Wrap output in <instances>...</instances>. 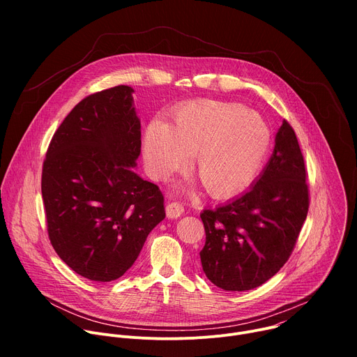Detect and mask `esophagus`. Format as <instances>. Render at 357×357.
Segmentation results:
<instances>
[{
    "label": "esophagus",
    "instance_id": "34e87169",
    "mask_svg": "<svg viewBox=\"0 0 357 357\" xmlns=\"http://www.w3.org/2000/svg\"><path fill=\"white\" fill-rule=\"evenodd\" d=\"M185 212L183 209V205L179 202H172V203H168L167 206V218L168 219H178L179 216H182Z\"/></svg>",
    "mask_w": 357,
    "mask_h": 357
}]
</instances>
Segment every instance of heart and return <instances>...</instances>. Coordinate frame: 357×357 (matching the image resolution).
<instances>
[{
    "label": "heart",
    "mask_w": 357,
    "mask_h": 357,
    "mask_svg": "<svg viewBox=\"0 0 357 357\" xmlns=\"http://www.w3.org/2000/svg\"><path fill=\"white\" fill-rule=\"evenodd\" d=\"M271 144L266 120L241 106L195 100L181 106L172 124L152 120L144 135V157L155 178L183 169L193 152L195 172L216 197L244 190L259 175Z\"/></svg>",
    "instance_id": "1"
}]
</instances>
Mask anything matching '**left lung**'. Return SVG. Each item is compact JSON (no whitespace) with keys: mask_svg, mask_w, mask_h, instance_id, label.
<instances>
[{"mask_svg":"<svg viewBox=\"0 0 357 357\" xmlns=\"http://www.w3.org/2000/svg\"><path fill=\"white\" fill-rule=\"evenodd\" d=\"M295 131L282 121L273 155L251 188L200 213L206 243L203 273L225 291H248L287 263L307 219L310 190Z\"/></svg>","mask_w":357,"mask_h":357,"instance_id":"obj_1","label":"left lung"}]
</instances>
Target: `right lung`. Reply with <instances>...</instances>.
Segmentation results:
<instances>
[{"instance_id":"1","label":"right lung","mask_w":357,"mask_h":357,"mask_svg":"<svg viewBox=\"0 0 357 357\" xmlns=\"http://www.w3.org/2000/svg\"><path fill=\"white\" fill-rule=\"evenodd\" d=\"M132 93L116 86L83 98L54 134L43 161L49 240L75 273L98 282L120 278L165 219L160 188L134 171L141 123Z\"/></svg>"}]
</instances>
